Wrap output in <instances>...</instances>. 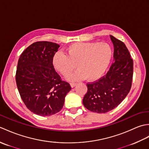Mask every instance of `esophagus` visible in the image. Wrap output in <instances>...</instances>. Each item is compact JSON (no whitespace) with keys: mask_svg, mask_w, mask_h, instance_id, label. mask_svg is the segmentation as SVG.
<instances>
[{"mask_svg":"<svg viewBox=\"0 0 149 149\" xmlns=\"http://www.w3.org/2000/svg\"><path fill=\"white\" fill-rule=\"evenodd\" d=\"M76 84H77L76 83H70V86H71L72 88H73V87H74Z\"/></svg>","mask_w":149,"mask_h":149,"instance_id":"esophagus-1","label":"esophagus"}]
</instances>
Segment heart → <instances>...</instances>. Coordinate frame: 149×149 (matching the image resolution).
I'll return each instance as SVG.
<instances>
[{
	"mask_svg": "<svg viewBox=\"0 0 149 149\" xmlns=\"http://www.w3.org/2000/svg\"><path fill=\"white\" fill-rule=\"evenodd\" d=\"M112 50L106 43L78 42L66 49V54L57 52L52 57L54 68L66 76L75 68L79 70L70 75V81L86 78L88 81L98 80L104 74L112 58Z\"/></svg>",
	"mask_w": 149,
	"mask_h": 149,
	"instance_id": "obj_1",
	"label": "heart"
}]
</instances>
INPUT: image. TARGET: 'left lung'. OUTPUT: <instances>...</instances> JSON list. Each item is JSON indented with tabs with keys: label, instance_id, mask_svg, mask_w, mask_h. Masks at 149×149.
<instances>
[{
	"label": "left lung",
	"instance_id": "8db88e82",
	"mask_svg": "<svg viewBox=\"0 0 149 149\" xmlns=\"http://www.w3.org/2000/svg\"><path fill=\"white\" fill-rule=\"evenodd\" d=\"M113 43V63L104 76L87 83L84 107L92 112L106 113L115 109L127 95L133 75V60L124 43L110 35Z\"/></svg>",
	"mask_w": 149,
	"mask_h": 149
}]
</instances>
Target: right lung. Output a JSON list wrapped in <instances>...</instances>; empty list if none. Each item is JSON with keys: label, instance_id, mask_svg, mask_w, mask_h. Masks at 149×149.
I'll use <instances>...</instances> for the list:
<instances>
[{"label": "right lung", "instance_id": "add662e5", "mask_svg": "<svg viewBox=\"0 0 149 149\" xmlns=\"http://www.w3.org/2000/svg\"><path fill=\"white\" fill-rule=\"evenodd\" d=\"M60 46L56 43L34 42L21 54L16 83L21 99L36 115L45 116L58 113L71 90L54 68L52 59Z\"/></svg>", "mask_w": 149, "mask_h": 149}]
</instances>
